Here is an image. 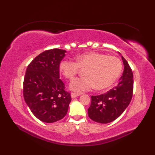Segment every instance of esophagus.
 <instances>
[{
    "instance_id": "34e87169",
    "label": "esophagus",
    "mask_w": 155,
    "mask_h": 155,
    "mask_svg": "<svg viewBox=\"0 0 155 155\" xmlns=\"http://www.w3.org/2000/svg\"><path fill=\"white\" fill-rule=\"evenodd\" d=\"M82 94V93H71V97L72 98H76V97H77L78 96H80V95H81Z\"/></svg>"
}]
</instances>
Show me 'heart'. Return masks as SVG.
Returning a JSON list of instances; mask_svg holds the SVG:
<instances>
[{
  "label": "heart",
  "instance_id": "heart-1",
  "mask_svg": "<svg viewBox=\"0 0 155 155\" xmlns=\"http://www.w3.org/2000/svg\"><path fill=\"white\" fill-rule=\"evenodd\" d=\"M76 61L63 60L59 64L61 73L71 80L81 68H86V76L76 78L70 84L75 92L89 91L96 86L97 89L109 88L117 80L122 71V62L117 57L108 56L97 52H88L77 56Z\"/></svg>",
  "mask_w": 155,
  "mask_h": 155
}]
</instances>
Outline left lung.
I'll return each mask as SVG.
<instances>
[{
    "label": "left lung",
    "instance_id": "8db88e82",
    "mask_svg": "<svg viewBox=\"0 0 155 155\" xmlns=\"http://www.w3.org/2000/svg\"><path fill=\"white\" fill-rule=\"evenodd\" d=\"M124 71L118 84L107 93L91 97L88 109L91 119L99 123H108L117 119L130 103L133 94L132 69L123 56Z\"/></svg>",
    "mask_w": 155,
    "mask_h": 155
}]
</instances>
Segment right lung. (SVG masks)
Returning <instances> with one entry per match:
<instances>
[{
	"label": "right lung",
	"instance_id": "1",
	"mask_svg": "<svg viewBox=\"0 0 155 155\" xmlns=\"http://www.w3.org/2000/svg\"><path fill=\"white\" fill-rule=\"evenodd\" d=\"M65 52L59 48L42 52L26 71L23 97L35 116L45 123L63 118L71 101L70 93L64 90V84L59 78V64Z\"/></svg>",
	"mask_w": 155,
	"mask_h": 155
}]
</instances>
